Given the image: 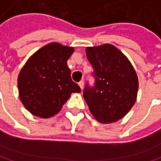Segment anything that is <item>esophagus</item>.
I'll list each match as a JSON object with an SVG mask.
<instances>
[{
  "label": "esophagus",
  "instance_id": "obj_1",
  "mask_svg": "<svg viewBox=\"0 0 161 161\" xmlns=\"http://www.w3.org/2000/svg\"><path fill=\"white\" fill-rule=\"evenodd\" d=\"M78 85H79V86L81 87V89H83V88H84V81H80Z\"/></svg>",
  "mask_w": 161,
  "mask_h": 161
}]
</instances>
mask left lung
<instances>
[{
    "mask_svg": "<svg viewBox=\"0 0 161 161\" xmlns=\"http://www.w3.org/2000/svg\"><path fill=\"white\" fill-rule=\"evenodd\" d=\"M94 69L95 86L84 89L93 117L101 124H110L124 118L134 106L138 91V77L135 68L119 49L103 44L86 49Z\"/></svg>",
    "mask_w": 161,
    "mask_h": 161,
    "instance_id": "obj_1",
    "label": "left lung"
}]
</instances>
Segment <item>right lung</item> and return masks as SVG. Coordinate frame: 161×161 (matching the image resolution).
I'll return each instance as SVG.
<instances>
[{
  "label": "right lung",
  "mask_w": 161,
  "mask_h": 161,
  "mask_svg": "<svg viewBox=\"0 0 161 161\" xmlns=\"http://www.w3.org/2000/svg\"><path fill=\"white\" fill-rule=\"evenodd\" d=\"M74 51L73 47L51 42L36 51L23 66L17 79L18 92L30 113L40 118L52 117L72 93L81 92L67 66Z\"/></svg>",
  "instance_id": "obj_1"
}]
</instances>
